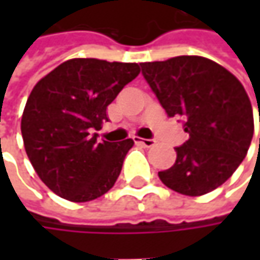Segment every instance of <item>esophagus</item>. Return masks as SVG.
Listing matches in <instances>:
<instances>
[{
	"label": "esophagus",
	"instance_id": "esophagus-1",
	"mask_svg": "<svg viewBox=\"0 0 260 260\" xmlns=\"http://www.w3.org/2000/svg\"><path fill=\"white\" fill-rule=\"evenodd\" d=\"M137 139V137H136ZM136 142H139V143H142L143 146H146V147H152V146L155 145V139H137Z\"/></svg>",
	"mask_w": 260,
	"mask_h": 260
}]
</instances>
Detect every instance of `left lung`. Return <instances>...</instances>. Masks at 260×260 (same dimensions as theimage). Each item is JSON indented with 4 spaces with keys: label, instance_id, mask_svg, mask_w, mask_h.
I'll return each mask as SVG.
<instances>
[{
    "label": "left lung",
    "instance_id": "8db88e82",
    "mask_svg": "<svg viewBox=\"0 0 260 260\" xmlns=\"http://www.w3.org/2000/svg\"><path fill=\"white\" fill-rule=\"evenodd\" d=\"M140 66L166 114L181 117L189 135L175 147L174 166L157 174L160 181L189 197L211 192L239 168L253 137V111L245 88L223 66L201 56Z\"/></svg>",
    "mask_w": 260,
    "mask_h": 260
}]
</instances>
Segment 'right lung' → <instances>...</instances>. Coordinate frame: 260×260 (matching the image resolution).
<instances>
[{
  "mask_svg": "<svg viewBox=\"0 0 260 260\" xmlns=\"http://www.w3.org/2000/svg\"><path fill=\"white\" fill-rule=\"evenodd\" d=\"M140 74L137 63L71 59L42 78L27 100L21 135L31 165L56 195L86 203L114 186L135 145L96 142L107 107Z\"/></svg>",
  "mask_w": 260,
  "mask_h": 260,
  "instance_id": "add662e5",
  "label": "right lung"
}]
</instances>
